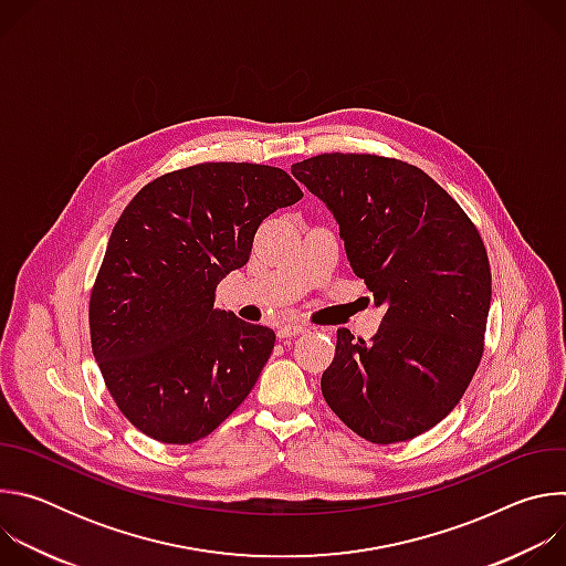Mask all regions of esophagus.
<instances>
[{
  "label": "esophagus",
  "mask_w": 566,
  "mask_h": 566,
  "mask_svg": "<svg viewBox=\"0 0 566 566\" xmlns=\"http://www.w3.org/2000/svg\"><path fill=\"white\" fill-rule=\"evenodd\" d=\"M304 332H306L304 325H284V327L277 329V336H280V338H295V336H300V334H304Z\"/></svg>",
  "instance_id": "1"
}]
</instances>
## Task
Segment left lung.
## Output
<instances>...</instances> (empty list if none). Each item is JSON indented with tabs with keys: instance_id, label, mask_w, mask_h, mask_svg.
<instances>
[{
	"instance_id": "8db88e82",
	"label": "left lung",
	"mask_w": 566,
	"mask_h": 566,
	"mask_svg": "<svg viewBox=\"0 0 566 566\" xmlns=\"http://www.w3.org/2000/svg\"><path fill=\"white\" fill-rule=\"evenodd\" d=\"M293 177L334 212L354 273L376 304L378 334L338 329L322 396L358 437L389 446L443 421L483 356L491 264L463 208L421 168L378 154H317Z\"/></svg>"
}]
</instances>
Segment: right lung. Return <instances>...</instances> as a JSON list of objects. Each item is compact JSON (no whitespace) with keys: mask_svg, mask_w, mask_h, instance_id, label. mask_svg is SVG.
Listing matches in <instances>:
<instances>
[{"mask_svg":"<svg viewBox=\"0 0 566 566\" xmlns=\"http://www.w3.org/2000/svg\"><path fill=\"white\" fill-rule=\"evenodd\" d=\"M302 199L282 170L199 164L154 179L116 221L90 297L94 358L123 417L160 443H195L249 396L275 332L214 308L260 223Z\"/></svg>","mask_w":566,"mask_h":566,"instance_id":"obj_1","label":"right lung"}]
</instances>
